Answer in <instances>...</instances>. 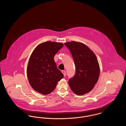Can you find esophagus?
I'll return each instance as SVG.
<instances>
[{"label":"esophagus","instance_id":"esophagus-1","mask_svg":"<svg viewBox=\"0 0 126 126\" xmlns=\"http://www.w3.org/2000/svg\"><path fill=\"white\" fill-rule=\"evenodd\" d=\"M62 73L63 74V75H64V77H66V72L65 70H62Z\"/></svg>","mask_w":126,"mask_h":126}]
</instances>
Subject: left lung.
<instances>
[{"instance_id":"left-lung-1","label":"left lung","mask_w":126,"mask_h":126,"mask_svg":"<svg viewBox=\"0 0 126 126\" xmlns=\"http://www.w3.org/2000/svg\"><path fill=\"white\" fill-rule=\"evenodd\" d=\"M64 44L72 54L76 66L75 76L68 81L72 91L78 95L92 90L98 81L100 66L94 53L81 42H70Z\"/></svg>"}]
</instances>
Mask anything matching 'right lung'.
<instances>
[{
  "label": "right lung",
  "mask_w": 126,
  "mask_h": 126,
  "mask_svg": "<svg viewBox=\"0 0 126 126\" xmlns=\"http://www.w3.org/2000/svg\"><path fill=\"white\" fill-rule=\"evenodd\" d=\"M63 46L60 42H46L38 45L30 56L27 75L32 88L42 94L55 89L64 75L57 68L54 57Z\"/></svg>",
  "instance_id": "right-lung-1"
}]
</instances>
